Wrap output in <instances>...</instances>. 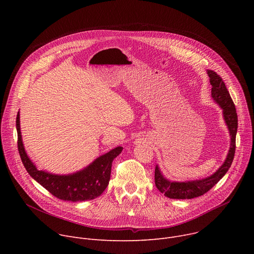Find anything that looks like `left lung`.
<instances>
[{
	"mask_svg": "<svg viewBox=\"0 0 254 254\" xmlns=\"http://www.w3.org/2000/svg\"><path fill=\"white\" fill-rule=\"evenodd\" d=\"M207 74L210 78L212 85L211 95L213 99L219 104L223 111L224 121L227 125L230 133V148L225 162L213 175L202 180L186 181V182H171L167 180L161 173L158 166L155 169V184L158 190L170 199H192L204 195L213 186L219 182L220 179L227 173L234 159L235 154V140L236 132L238 127V119L236 114V108L226 88V85L220 75H218L213 70H207Z\"/></svg>",
	"mask_w": 254,
	"mask_h": 254,
	"instance_id": "left-lung-1",
	"label": "left lung"
}]
</instances>
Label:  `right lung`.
<instances>
[{
  "mask_svg": "<svg viewBox=\"0 0 254 254\" xmlns=\"http://www.w3.org/2000/svg\"><path fill=\"white\" fill-rule=\"evenodd\" d=\"M18 132V151L24 167L29 175L37 181L53 196L64 201L78 202L92 200L102 194L111 179L112 165L123 151V147H117L96 160L83 170L70 175H55L45 171H39L26 154L20 129V115L16 119Z\"/></svg>",
  "mask_w": 254,
  "mask_h": 254,
  "instance_id": "1",
  "label": "right lung"
}]
</instances>
